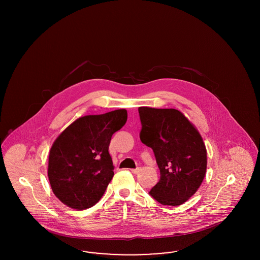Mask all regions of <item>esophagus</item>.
<instances>
[{
	"mask_svg": "<svg viewBox=\"0 0 260 260\" xmlns=\"http://www.w3.org/2000/svg\"><path fill=\"white\" fill-rule=\"evenodd\" d=\"M140 171H141V169H140V168H136V169H132V170H131V172L133 173H135V174L139 173Z\"/></svg>",
	"mask_w": 260,
	"mask_h": 260,
	"instance_id": "1",
	"label": "esophagus"
}]
</instances>
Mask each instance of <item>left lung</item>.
<instances>
[{"label": "left lung", "instance_id": "1", "mask_svg": "<svg viewBox=\"0 0 260 260\" xmlns=\"http://www.w3.org/2000/svg\"><path fill=\"white\" fill-rule=\"evenodd\" d=\"M140 140L152 148L160 180L149 194L165 206L191 198L207 171V149L197 128L176 109L139 107Z\"/></svg>", "mask_w": 260, "mask_h": 260}]
</instances>
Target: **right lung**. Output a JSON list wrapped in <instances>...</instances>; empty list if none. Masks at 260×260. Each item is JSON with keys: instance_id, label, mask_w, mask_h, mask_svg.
<instances>
[{"instance_id": "obj_1", "label": "right lung", "mask_w": 260, "mask_h": 260, "mask_svg": "<svg viewBox=\"0 0 260 260\" xmlns=\"http://www.w3.org/2000/svg\"><path fill=\"white\" fill-rule=\"evenodd\" d=\"M125 109L77 119L53 142L48 176L54 195L75 210L94 206L114 175L111 137L126 122Z\"/></svg>"}]
</instances>
